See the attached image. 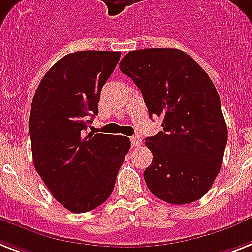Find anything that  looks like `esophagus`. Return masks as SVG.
Wrapping results in <instances>:
<instances>
[{"label":"esophagus","mask_w":252,"mask_h":252,"mask_svg":"<svg viewBox=\"0 0 252 252\" xmlns=\"http://www.w3.org/2000/svg\"><path fill=\"white\" fill-rule=\"evenodd\" d=\"M130 142H132V147H138L142 145V140H141L140 137H132Z\"/></svg>","instance_id":"34e87169"}]
</instances>
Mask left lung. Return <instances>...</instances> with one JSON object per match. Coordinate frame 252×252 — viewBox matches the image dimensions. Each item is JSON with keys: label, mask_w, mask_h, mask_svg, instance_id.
<instances>
[{"label": "left lung", "mask_w": 252, "mask_h": 252, "mask_svg": "<svg viewBox=\"0 0 252 252\" xmlns=\"http://www.w3.org/2000/svg\"><path fill=\"white\" fill-rule=\"evenodd\" d=\"M163 132L147 137L153 163L144 172L151 193L172 204L195 202L220 172L228 142L221 101L210 76L179 49H142L120 61Z\"/></svg>", "instance_id": "1"}]
</instances>
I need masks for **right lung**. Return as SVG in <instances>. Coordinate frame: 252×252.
Here are the masks:
<instances>
[{
  "instance_id": "add662e5",
  "label": "right lung",
  "mask_w": 252,
  "mask_h": 252,
  "mask_svg": "<svg viewBox=\"0 0 252 252\" xmlns=\"http://www.w3.org/2000/svg\"><path fill=\"white\" fill-rule=\"evenodd\" d=\"M120 52L64 55L42 77L30 112L34 168L68 211H92L111 195L130 141L88 132Z\"/></svg>"
}]
</instances>
